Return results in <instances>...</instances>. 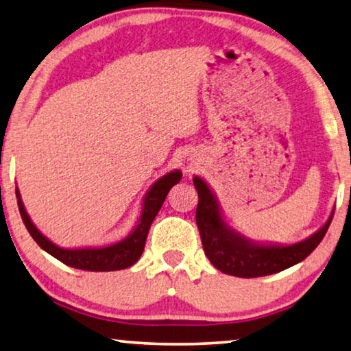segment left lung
I'll return each mask as SVG.
<instances>
[{
  "label": "left lung",
  "instance_id": "obj_1",
  "mask_svg": "<svg viewBox=\"0 0 351 351\" xmlns=\"http://www.w3.org/2000/svg\"><path fill=\"white\" fill-rule=\"evenodd\" d=\"M193 186L198 191L195 217L204 254L217 270L239 278L274 275L302 263L322 242L335 215V210H331V215L319 231L292 245L261 243L226 223L217 197L203 178L193 176Z\"/></svg>",
  "mask_w": 351,
  "mask_h": 351
}]
</instances>
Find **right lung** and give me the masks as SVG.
<instances>
[{
    "mask_svg": "<svg viewBox=\"0 0 351 351\" xmlns=\"http://www.w3.org/2000/svg\"><path fill=\"white\" fill-rule=\"evenodd\" d=\"M181 171L173 170L170 173L159 178L154 184L149 187L147 195L143 197L142 213L138 217L137 225L134 226L130 234L121 241L110 243L106 247H86V248H62L56 245L47 236H43L37 226L32 223L31 217L27 215L25 204L21 202V195L19 187L15 189L16 202H19L20 215L23 219L26 230L29 231L32 239L37 242V245L45 250L53 258L59 259L65 265L73 267V269L88 270V271H114L128 269L132 264H136L138 258L145 248L147 236L152 226L154 217L158 215L160 206H162L167 193L170 189L181 181Z\"/></svg>",
    "mask_w": 351,
    "mask_h": 351,
    "instance_id": "right-lung-1",
    "label": "right lung"
}]
</instances>
